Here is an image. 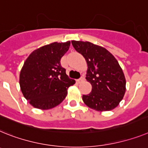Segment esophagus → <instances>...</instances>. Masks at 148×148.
I'll return each mask as SVG.
<instances>
[{
    "instance_id": "esophagus-1",
    "label": "esophagus",
    "mask_w": 148,
    "mask_h": 148,
    "mask_svg": "<svg viewBox=\"0 0 148 148\" xmlns=\"http://www.w3.org/2000/svg\"><path fill=\"white\" fill-rule=\"evenodd\" d=\"M84 77L82 75V76L81 77L80 79H77V82H78V83H81V82H83V81H84Z\"/></svg>"
}]
</instances>
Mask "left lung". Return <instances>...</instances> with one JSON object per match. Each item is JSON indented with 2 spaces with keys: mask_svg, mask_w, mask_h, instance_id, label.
Returning a JSON list of instances; mask_svg holds the SVG:
<instances>
[{
  "mask_svg": "<svg viewBox=\"0 0 148 148\" xmlns=\"http://www.w3.org/2000/svg\"><path fill=\"white\" fill-rule=\"evenodd\" d=\"M88 66L86 79L91 92L83 95L84 103L97 111H110L118 106L126 91V79L117 60L108 50L90 42L72 41Z\"/></svg>",
  "mask_w": 148,
  "mask_h": 148,
  "instance_id": "1",
  "label": "left lung"
}]
</instances>
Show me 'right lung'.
<instances>
[{
	"label": "right lung",
	"mask_w": 148,
	"mask_h": 148,
	"mask_svg": "<svg viewBox=\"0 0 148 148\" xmlns=\"http://www.w3.org/2000/svg\"><path fill=\"white\" fill-rule=\"evenodd\" d=\"M69 45V41L44 45L25 60L20 73V87L25 99L35 108L49 109L57 106L66 97L68 88L75 84L60 64Z\"/></svg>",
	"instance_id": "obj_1"
}]
</instances>
